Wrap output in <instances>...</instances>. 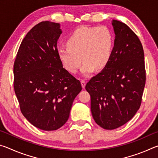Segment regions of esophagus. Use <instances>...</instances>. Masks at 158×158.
Instances as JSON below:
<instances>
[{
  "label": "esophagus",
  "instance_id": "obj_1",
  "mask_svg": "<svg viewBox=\"0 0 158 158\" xmlns=\"http://www.w3.org/2000/svg\"><path fill=\"white\" fill-rule=\"evenodd\" d=\"M81 83L82 88H83V89H84L85 86V83H86V82H85V81H84V80H81Z\"/></svg>",
  "mask_w": 158,
  "mask_h": 158
}]
</instances>
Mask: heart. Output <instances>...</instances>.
I'll list each match as a JSON object with an SVG mask.
<instances>
[{"instance_id": "b5f03b06", "label": "heart", "mask_w": 158, "mask_h": 158, "mask_svg": "<svg viewBox=\"0 0 158 158\" xmlns=\"http://www.w3.org/2000/svg\"><path fill=\"white\" fill-rule=\"evenodd\" d=\"M114 46L112 33L106 26L76 29L67 40V47L57 50L58 56L67 70L76 73L82 63L81 73L89 75L96 69H103L110 60Z\"/></svg>"}]
</instances>
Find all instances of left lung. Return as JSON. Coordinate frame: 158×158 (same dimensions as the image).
<instances>
[{"label": "left lung", "instance_id": "obj_1", "mask_svg": "<svg viewBox=\"0 0 158 158\" xmlns=\"http://www.w3.org/2000/svg\"><path fill=\"white\" fill-rule=\"evenodd\" d=\"M114 47L106 67L85 85L96 123L106 130L122 126L139 110L146 84L142 44L125 23L112 21Z\"/></svg>", "mask_w": 158, "mask_h": 158}]
</instances>
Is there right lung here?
<instances>
[{
  "label": "right lung",
  "instance_id": "right-lung-1",
  "mask_svg": "<svg viewBox=\"0 0 158 158\" xmlns=\"http://www.w3.org/2000/svg\"><path fill=\"white\" fill-rule=\"evenodd\" d=\"M60 23L45 21L21 42L14 63V89L22 114L45 131L58 130L68 120L73 101L82 89L63 68L57 53Z\"/></svg>",
  "mask_w": 158,
  "mask_h": 158
}]
</instances>
